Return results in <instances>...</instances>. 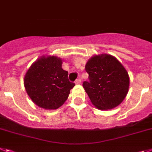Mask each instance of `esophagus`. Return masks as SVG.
<instances>
[{
    "instance_id": "esophagus-1",
    "label": "esophagus",
    "mask_w": 152,
    "mask_h": 152,
    "mask_svg": "<svg viewBox=\"0 0 152 152\" xmlns=\"http://www.w3.org/2000/svg\"><path fill=\"white\" fill-rule=\"evenodd\" d=\"M75 83L76 84V85H79V84L81 83V80L80 79H77V80L75 81Z\"/></svg>"
}]
</instances>
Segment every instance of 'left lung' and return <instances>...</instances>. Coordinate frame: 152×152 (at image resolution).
I'll return each instance as SVG.
<instances>
[{
    "instance_id": "left-lung-1",
    "label": "left lung",
    "mask_w": 152,
    "mask_h": 152,
    "mask_svg": "<svg viewBox=\"0 0 152 152\" xmlns=\"http://www.w3.org/2000/svg\"><path fill=\"white\" fill-rule=\"evenodd\" d=\"M89 81L83 86L91 102L101 110L118 106L129 92V76L122 63L109 54L91 57L86 65Z\"/></svg>"
}]
</instances>
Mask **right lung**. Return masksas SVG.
<instances>
[{
  "mask_svg": "<svg viewBox=\"0 0 152 152\" xmlns=\"http://www.w3.org/2000/svg\"><path fill=\"white\" fill-rule=\"evenodd\" d=\"M57 56H41L33 63L24 76V86L34 103L45 109L60 108L75 83L69 81L68 72Z\"/></svg>",
  "mask_w": 152,
  "mask_h": 152,
  "instance_id": "1",
  "label": "right lung"
}]
</instances>
